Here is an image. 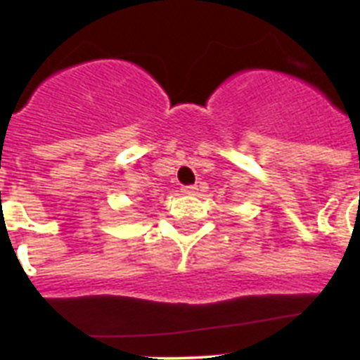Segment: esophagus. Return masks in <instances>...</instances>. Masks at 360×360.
Here are the masks:
<instances>
[{"label":"esophagus","instance_id":"1","mask_svg":"<svg viewBox=\"0 0 360 360\" xmlns=\"http://www.w3.org/2000/svg\"><path fill=\"white\" fill-rule=\"evenodd\" d=\"M182 193H184V195H196V193H198V187H196V186H186V187H182Z\"/></svg>","mask_w":360,"mask_h":360}]
</instances>
